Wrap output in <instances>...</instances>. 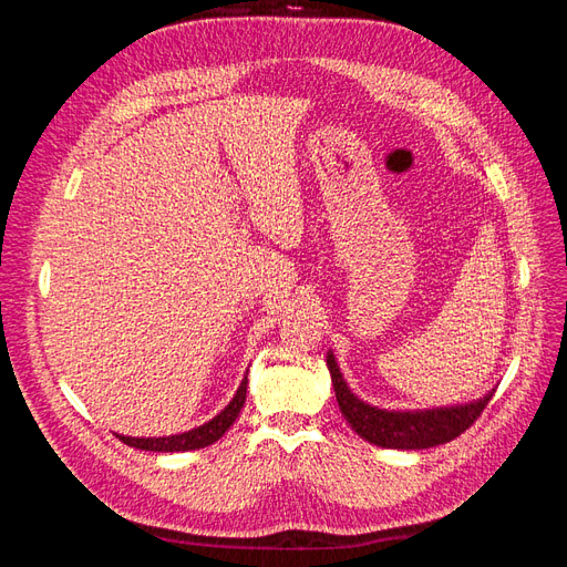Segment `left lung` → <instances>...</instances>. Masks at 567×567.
<instances>
[{"mask_svg":"<svg viewBox=\"0 0 567 567\" xmlns=\"http://www.w3.org/2000/svg\"><path fill=\"white\" fill-rule=\"evenodd\" d=\"M326 367L331 371V381L336 390V400L342 416L352 425V431L371 444L385 450H427L437 444L452 442L483 414L492 400V392L471 404L440 406L425 411H388L362 402L348 388L346 379L336 364L333 352L326 354Z\"/></svg>","mask_w":567,"mask_h":567,"instance_id":"left-lung-1","label":"left lung"}]
</instances>
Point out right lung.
Returning <instances> with one entry per match:
<instances>
[{
  "label": "right lung",
  "mask_w": 567,
  "mask_h": 567,
  "mask_svg": "<svg viewBox=\"0 0 567 567\" xmlns=\"http://www.w3.org/2000/svg\"><path fill=\"white\" fill-rule=\"evenodd\" d=\"M246 390H248V375L241 381V385H238L234 400L221 409L213 421L194 427V431L167 435V437H127L117 433L115 435L123 440L127 447H136L144 452H192V450L208 447V444L217 442L221 435H225L238 419V411H241V406L246 404Z\"/></svg>",
  "instance_id": "right-lung-1"
}]
</instances>
